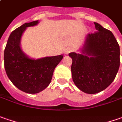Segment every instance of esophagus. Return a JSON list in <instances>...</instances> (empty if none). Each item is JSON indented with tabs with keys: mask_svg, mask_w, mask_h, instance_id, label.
Wrapping results in <instances>:
<instances>
[{
	"mask_svg": "<svg viewBox=\"0 0 122 122\" xmlns=\"http://www.w3.org/2000/svg\"><path fill=\"white\" fill-rule=\"evenodd\" d=\"M74 51V49L72 48H67L66 49V51H65V53L66 54H68V53H70V52H73Z\"/></svg>",
	"mask_w": 122,
	"mask_h": 122,
	"instance_id": "1",
	"label": "esophagus"
}]
</instances>
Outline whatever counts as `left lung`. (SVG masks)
I'll use <instances>...</instances> for the list:
<instances>
[{
	"instance_id": "1",
	"label": "left lung",
	"mask_w": 122,
	"mask_h": 122,
	"mask_svg": "<svg viewBox=\"0 0 122 122\" xmlns=\"http://www.w3.org/2000/svg\"><path fill=\"white\" fill-rule=\"evenodd\" d=\"M97 31L88 34L82 52H71L74 84L89 94L100 92L114 81L120 63L119 46L111 30L94 22Z\"/></svg>"
}]
</instances>
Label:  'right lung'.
Here are the masks:
<instances>
[{
	"mask_svg": "<svg viewBox=\"0 0 122 122\" xmlns=\"http://www.w3.org/2000/svg\"><path fill=\"white\" fill-rule=\"evenodd\" d=\"M38 20L25 23L9 35L4 51V64L7 75L13 85L28 93H37L51 83L53 71L63 56H47L31 59L20 48V39L28 26H35Z\"/></svg>",
	"mask_w": 122,
	"mask_h": 122,
	"instance_id": "1",
	"label": "right lung"
}]
</instances>
